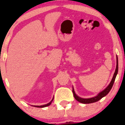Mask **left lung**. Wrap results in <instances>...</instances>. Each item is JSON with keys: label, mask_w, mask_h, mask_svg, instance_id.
<instances>
[{"label": "left lung", "mask_w": 125, "mask_h": 125, "mask_svg": "<svg viewBox=\"0 0 125 125\" xmlns=\"http://www.w3.org/2000/svg\"><path fill=\"white\" fill-rule=\"evenodd\" d=\"M117 72H118V58H117V56H116V67L115 72L114 74H113V76L112 79V81L110 82V83L109 84V85L106 87L105 89L104 90H102V92H100V93H99L98 94H97L96 96L90 97V98H82V97H81L77 95L76 94H75V92H74L73 87V96L75 98L76 100H77V101L79 102L82 103V104H92V103L96 102L99 101L100 99H101L102 97H104L106 96L108 93L109 92L110 90H111L112 87L113 83H114V82L115 81L116 77V75L117 74Z\"/></svg>", "instance_id": "8db88e82"}]
</instances>
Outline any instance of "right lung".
Segmentation results:
<instances>
[{"mask_svg": "<svg viewBox=\"0 0 125 125\" xmlns=\"http://www.w3.org/2000/svg\"><path fill=\"white\" fill-rule=\"evenodd\" d=\"M53 100V99H52V100L49 103H48V104H43V105H41V106H34V107H47V106H49L50 104H51V103L52 102Z\"/></svg>", "mask_w": 125, "mask_h": 125, "instance_id": "obj_1", "label": "right lung"}]
</instances>
